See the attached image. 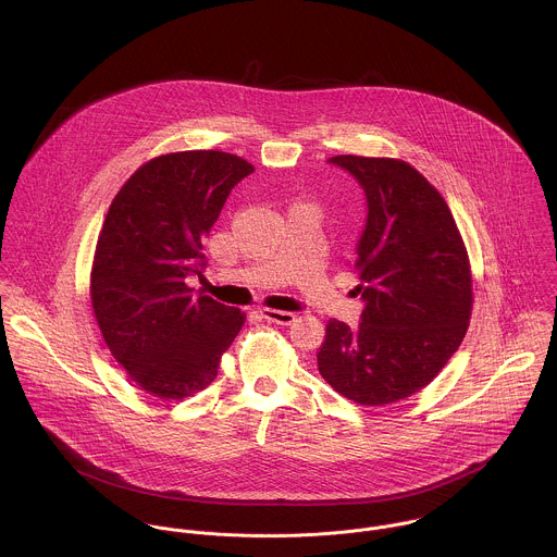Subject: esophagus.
Listing matches in <instances>:
<instances>
[{"label": "esophagus", "mask_w": 557, "mask_h": 557, "mask_svg": "<svg viewBox=\"0 0 557 557\" xmlns=\"http://www.w3.org/2000/svg\"><path fill=\"white\" fill-rule=\"evenodd\" d=\"M259 315L265 319V321H272V323H281V325H292L296 321V313H289V311H274V309H261Z\"/></svg>", "instance_id": "1"}]
</instances>
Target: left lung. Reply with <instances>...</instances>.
<instances>
[{
  "instance_id": "8db88e82",
  "label": "left lung",
  "mask_w": 557,
  "mask_h": 557,
  "mask_svg": "<svg viewBox=\"0 0 557 557\" xmlns=\"http://www.w3.org/2000/svg\"><path fill=\"white\" fill-rule=\"evenodd\" d=\"M367 195L358 242L356 330L330 319L318 351L321 377L360 405L422 391L459 349L472 315V270L448 203L398 159L332 157Z\"/></svg>"
}]
</instances>
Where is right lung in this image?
<instances>
[{
  "label": "right lung",
  "instance_id": "obj_1",
  "mask_svg": "<svg viewBox=\"0 0 557 557\" xmlns=\"http://www.w3.org/2000/svg\"><path fill=\"white\" fill-rule=\"evenodd\" d=\"M255 166L219 150L173 152L141 164L102 223L91 309L111 356L148 395L193 397L210 386L244 313L195 296L203 244L232 188Z\"/></svg>",
  "mask_w": 557,
  "mask_h": 557
}]
</instances>
